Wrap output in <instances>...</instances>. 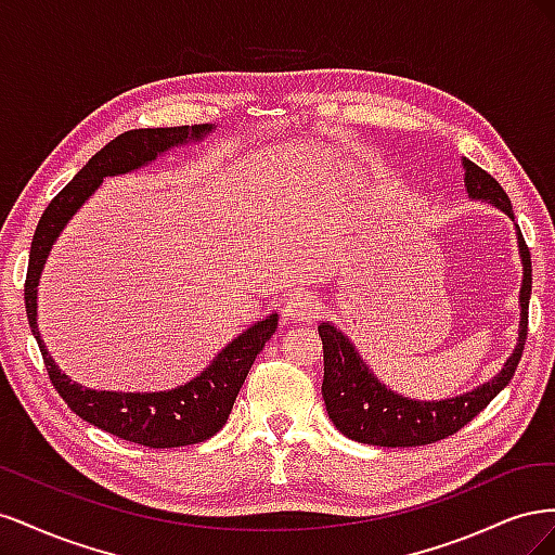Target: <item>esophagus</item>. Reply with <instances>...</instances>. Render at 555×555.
Masks as SVG:
<instances>
[{
  "mask_svg": "<svg viewBox=\"0 0 555 555\" xmlns=\"http://www.w3.org/2000/svg\"><path fill=\"white\" fill-rule=\"evenodd\" d=\"M319 314V300L308 294V292H298L292 294L287 300H284L282 308V319L287 324H304L312 322V319Z\"/></svg>",
  "mask_w": 555,
  "mask_h": 555,
  "instance_id": "esophagus-1",
  "label": "esophagus"
}]
</instances>
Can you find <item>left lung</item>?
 <instances>
[{"label": "left lung", "mask_w": 555, "mask_h": 555, "mask_svg": "<svg viewBox=\"0 0 555 555\" xmlns=\"http://www.w3.org/2000/svg\"><path fill=\"white\" fill-rule=\"evenodd\" d=\"M465 169V190L475 201H486L514 220L512 201L500 188V182L469 159H461ZM518 257L524 263V282H520L518 306V340L502 365V371L479 384L477 389L444 400H416L391 391L382 384L371 367L365 365L354 343L333 326L319 324V338L324 345V384L322 396L333 426L349 440L375 447H422L449 438L489 405L514 377L516 365L524 354L528 335V304L532 292V263L520 229L516 224Z\"/></svg>", "instance_id": "1"}]
</instances>
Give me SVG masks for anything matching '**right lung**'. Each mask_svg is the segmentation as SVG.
Wrapping results in <instances>:
<instances>
[{
	"label": "right lung",
	"instance_id": "add662e5",
	"mask_svg": "<svg viewBox=\"0 0 555 555\" xmlns=\"http://www.w3.org/2000/svg\"><path fill=\"white\" fill-rule=\"evenodd\" d=\"M215 131V125L194 127H157L131 129L104 145L82 166L76 178L50 201L43 210L29 249L25 308L31 335H35L50 382L82 422L102 428L115 438L150 449H171L204 442L220 430L231 414L233 402L249 373L251 363L271 340L278 328V312L245 328L190 382L166 391H96L88 389L60 371L55 359L48 354L37 324V289L46 259L55 241L80 206L102 188L104 178L125 176L153 164L171 147L204 141Z\"/></svg>",
	"mask_w": 555,
	"mask_h": 555
}]
</instances>
